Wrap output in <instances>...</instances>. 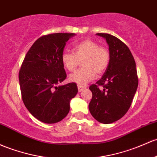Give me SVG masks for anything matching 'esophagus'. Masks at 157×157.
Returning a JSON list of instances; mask_svg holds the SVG:
<instances>
[{
    "label": "esophagus",
    "mask_w": 157,
    "mask_h": 157,
    "mask_svg": "<svg viewBox=\"0 0 157 157\" xmlns=\"http://www.w3.org/2000/svg\"><path fill=\"white\" fill-rule=\"evenodd\" d=\"M77 88H78V91L80 92H82L83 89H85L86 87L83 86H77Z\"/></svg>",
    "instance_id": "1"
}]
</instances>
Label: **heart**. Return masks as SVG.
Here are the masks:
<instances>
[{
	"mask_svg": "<svg viewBox=\"0 0 157 157\" xmlns=\"http://www.w3.org/2000/svg\"><path fill=\"white\" fill-rule=\"evenodd\" d=\"M73 53L64 52L61 56L62 63L66 70L72 72L82 61V68L70 76V81L79 85H85L107 69L110 62V53L104 47L90 39H86L72 48Z\"/></svg>",
	"mask_w": 157,
	"mask_h": 157,
	"instance_id": "heart-1",
	"label": "heart"
}]
</instances>
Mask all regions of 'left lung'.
<instances>
[{"mask_svg":"<svg viewBox=\"0 0 157 157\" xmlns=\"http://www.w3.org/2000/svg\"><path fill=\"white\" fill-rule=\"evenodd\" d=\"M97 35L104 38L109 45L110 62L101 80L89 87L92 98L89 109L98 121L111 124L130 109L139 80L135 60L126 44L110 34ZM99 86L102 88L99 89Z\"/></svg>","mask_w":157,"mask_h":157,"instance_id":"8db88e82","label":"left lung"}]
</instances>
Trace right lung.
Segmentation results:
<instances>
[{
  "mask_svg": "<svg viewBox=\"0 0 157 157\" xmlns=\"http://www.w3.org/2000/svg\"><path fill=\"white\" fill-rule=\"evenodd\" d=\"M75 35L59 33L39 38L21 66L22 101L31 114L44 123L63 120L70 110V101L78 92L75 82L57 86L67 77L61 56L66 42Z\"/></svg>",
  "mask_w": 157,
  "mask_h": 157,
  "instance_id": "obj_1",
  "label": "right lung"
}]
</instances>
